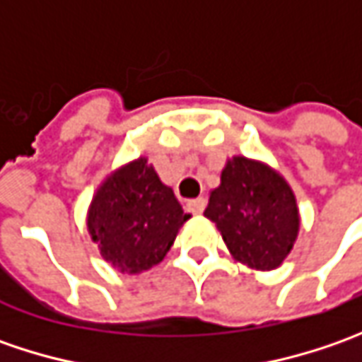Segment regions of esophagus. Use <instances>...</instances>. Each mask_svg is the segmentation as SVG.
<instances>
[{"mask_svg":"<svg viewBox=\"0 0 362 362\" xmlns=\"http://www.w3.org/2000/svg\"><path fill=\"white\" fill-rule=\"evenodd\" d=\"M187 209L191 211V214H193V216H199V214H203V209H205V199H203V197H197V199H189Z\"/></svg>","mask_w":362,"mask_h":362,"instance_id":"esophagus-1","label":"esophagus"}]
</instances>
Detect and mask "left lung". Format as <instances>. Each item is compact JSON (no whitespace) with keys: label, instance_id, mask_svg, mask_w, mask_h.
Returning <instances> with one entry per match:
<instances>
[{"label":"left lung","instance_id":"obj_1","mask_svg":"<svg viewBox=\"0 0 362 362\" xmlns=\"http://www.w3.org/2000/svg\"><path fill=\"white\" fill-rule=\"evenodd\" d=\"M203 216L216 223L231 257L252 270L280 268L300 231L290 183L270 165L243 155L228 159Z\"/></svg>","mask_w":362,"mask_h":362}]
</instances>
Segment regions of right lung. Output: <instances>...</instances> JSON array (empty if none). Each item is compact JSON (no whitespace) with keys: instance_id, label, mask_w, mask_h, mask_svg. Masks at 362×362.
Instances as JSON below:
<instances>
[{"instance_id":"1","label":"right lung","mask_w":362,"mask_h":362,"mask_svg":"<svg viewBox=\"0 0 362 362\" xmlns=\"http://www.w3.org/2000/svg\"><path fill=\"white\" fill-rule=\"evenodd\" d=\"M189 217L148 159L139 157L106 175L92 195L86 228L115 270L141 274L163 262Z\"/></svg>"}]
</instances>
